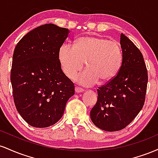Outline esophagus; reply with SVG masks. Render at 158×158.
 <instances>
[{
	"label": "esophagus",
	"mask_w": 158,
	"mask_h": 158,
	"mask_svg": "<svg viewBox=\"0 0 158 158\" xmlns=\"http://www.w3.org/2000/svg\"><path fill=\"white\" fill-rule=\"evenodd\" d=\"M84 89H83V88H79V87H76L75 88V91H76V93H81V92H83L84 91Z\"/></svg>",
	"instance_id": "34e87169"
}]
</instances>
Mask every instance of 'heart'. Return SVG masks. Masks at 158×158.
<instances>
[{
  "label": "heart",
  "instance_id": "obj_1",
  "mask_svg": "<svg viewBox=\"0 0 158 158\" xmlns=\"http://www.w3.org/2000/svg\"><path fill=\"white\" fill-rule=\"evenodd\" d=\"M63 71L70 79L85 66L88 68L77 77L80 84L90 86L97 81H106L118 73L123 61V52L117 41L97 36L79 38L75 45L63 44L59 52Z\"/></svg>",
  "mask_w": 158,
  "mask_h": 158
}]
</instances>
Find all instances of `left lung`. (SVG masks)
<instances>
[{
	"label": "left lung",
	"mask_w": 158,
	"mask_h": 158,
	"mask_svg": "<svg viewBox=\"0 0 158 158\" xmlns=\"http://www.w3.org/2000/svg\"><path fill=\"white\" fill-rule=\"evenodd\" d=\"M123 61L118 73L97 89V102L90 110L96 126L106 131L122 130L142 109L148 73L140 50L124 34L120 35Z\"/></svg>",
	"instance_id": "obj_1"
}]
</instances>
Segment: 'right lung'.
<instances>
[{
	"mask_svg": "<svg viewBox=\"0 0 158 158\" xmlns=\"http://www.w3.org/2000/svg\"><path fill=\"white\" fill-rule=\"evenodd\" d=\"M69 32L52 23L41 25L23 36L14 50L10 77L14 102L31 126L46 128L57 123L75 93L59 59Z\"/></svg>",
	"mask_w": 158,
	"mask_h": 158,
	"instance_id": "right-lung-1",
	"label": "right lung"
}]
</instances>
